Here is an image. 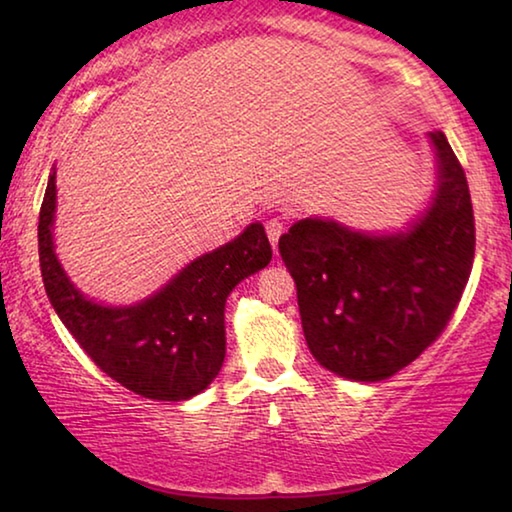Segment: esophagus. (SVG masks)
<instances>
[{
  "instance_id": "1",
  "label": "esophagus",
  "mask_w": 512,
  "mask_h": 512,
  "mask_svg": "<svg viewBox=\"0 0 512 512\" xmlns=\"http://www.w3.org/2000/svg\"><path fill=\"white\" fill-rule=\"evenodd\" d=\"M282 232H284V223H282L280 219L266 221V235H268V239H271V246H273V248L277 246V241H280Z\"/></svg>"
}]
</instances>
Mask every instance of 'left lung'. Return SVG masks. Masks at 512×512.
I'll use <instances>...</instances> for the list:
<instances>
[{
    "label": "left lung",
    "mask_w": 512,
    "mask_h": 512,
    "mask_svg": "<svg viewBox=\"0 0 512 512\" xmlns=\"http://www.w3.org/2000/svg\"><path fill=\"white\" fill-rule=\"evenodd\" d=\"M433 205L404 235L370 237L302 219L280 237L298 287L302 329L320 366L354 381H381L443 334L474 262V210L465 171L443 133Z\"/></svg>",
    "instance_id": "1"
}]
</instances>
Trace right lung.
<instances>
[{
  "label": "right lung",
  "instance_id": "1",
  "mask_svg": "<svg viewBox=\"0 0 512 512\" xmlns=\"http://www.w3.org/2000/svg\"><path fill=\"white\" fill-rule=\"evenodd\" d=\"M54 210L51 173L38 223L42 282L51 307L85 354L108 377L149 400L180 402L205 391L225 357V298L273 257L262 223L194 259L153 298L117 309L85 300L67 280L51 241Z\"/></svg>",
  "mask_w": 512,
  "mask_h": 512
}]
</instances>
